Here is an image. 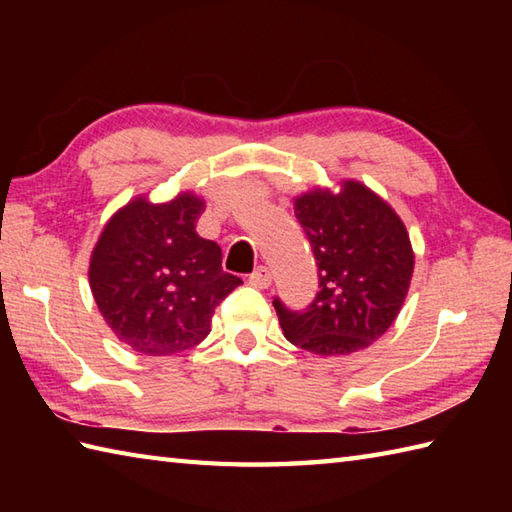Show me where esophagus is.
<instances>
[{
  "instance_id": "1",
  "label": "esophagus",
  "mask_w": 512,
  "mask_h": 512,
  "mask_svg": "<svg viewBox=\"0 0 512 512\" xmlns=\"http://www.w3.org/2000/svg\"><path fill=\"white\" fill-rule=\"evenodd\" d=\"M248 281H250V286H255V288H268L270 284H273V275H270V270L268 268H257L253 275L248 277Z\"/></svg>"
}]
</instances>
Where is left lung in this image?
<instances>
[{
  "label": "left lung",
  "instance_id": "left-lung-1",
  "mask_svg": "<svg viewBox=\"0 0 512 512\" xmlns=\"http://www.w3.org/2000/svg\"><path fill=\"white\" fill-rule=\"evenodd\" d=\"M295 215L319 266V292L303 312L273 301L284 336L319 356L372 345L396 321L413 275L409 233L389 202L363 182L317 187L295 198Z\"/></svg>",
  "mask_w": 512,
  "mask_h": 512
}]
</instances>
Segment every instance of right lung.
Masks as SVG:
<instances>
[{"instance_id":"right-lung-1","label":"right lung","mask_w":512,"mask_h":512,"mask_svg":"<svg viewBox=\"0 0 512 512\" xmlns=\"http://www.w3.org/2000/svg\"><path fill=\"white\" fill-rule=\"evenodd\" d=\"M204 200H129L105 222L90 255V288L105 323L138 354L191 350L211 332L215 306L242 279L222 270V248L195 233Z\"/></svg>"}]
</instances>
